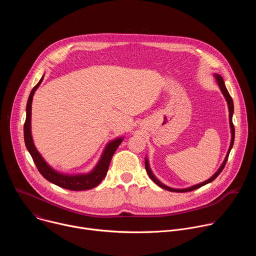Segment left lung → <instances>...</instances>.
Wrapping results in <instances>:
<instances>
[{
	"label": "left lung",
	"mask_w": 256,
	"mask_h": 256,
	"mask_svg": "<svg viewBox=\"0 0 256 256\" xmlns=\"http://www.w3.org/2000/svg\"><path fill=\"white\" fill-rule=\"evenodd\" d=\"M214 77H216V80L218 86H220L221 91H222V93L224 94V96H225V98H226V100H227V102H228V106H229V114H229V120H230V126H231L232 138H231V144H230L229 151H228V153H227V156H226V158H225V160H224L222 166H221L220 168H218V170L210 179H208V180L204 181V182H202V184H196V186H192V188H186V190H174V188H168V186H164L163 184H161V182L153 175V173H152V171H151V169H150V167H149L148 160L146 159V161H144V167H146V171H147L149 177L155 182L156 184H158L160 188H164V190H166L173 192H192V190H196V188H202V186H204L210 184V182L214 181V180L218 177V175L223 171V169H224V167H225V165H226V163H227V160H228L230 151H231V149H232V147H233V144H234V138H235V128H234V124H233V122H232V116H233V112H234V105H233L232 97L230 96V94H229V92H228V90H227V88H226V86H225V83H224L223 78H222L220 75H218V74H216Z\"/></svg>",
	"instance_id": "1"
}]
</instances>
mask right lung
Returning a JSON list of instances; mask_svg holds the SVG:
<instances>
[{
	"instance_id": "obj_1",
	"label": "right lung",
	"mask_w": 256,
	"mask_h": 256,
	"mask_svg": "<svg viewBox=\"0 0 256 256\" xmlns=\"http://www.w3.org/2000/svg\"><path fill=\"white\" fill-rule=\"evenodd\" d=\"M44 77L40 79V81L34 86V88L31 90L28 101H27V106H26V120L24 122V140L26 148L28 152L30 153L36 167H38V171L40 174L52 184L68 190H74V192H79V190H88L91 188H94L97 186L100 182L104 179V177L107 174L109 164H110L112 158L114 154L116 153V149L118 148V146L122 142V138H116L112 140V142H109L107 144L106 149L104 150V153L98 163V165L95 167V169L89 173V174H84V175H76V176H70V175H64L60 173L56 172L52 170L42 159L40 154L36 150L34 147V144L32 140L31 136V130H30V124H31V103H32V98L34 95L35 90L38 88L42 81Z\"/></svg>"
}]
</instances>
